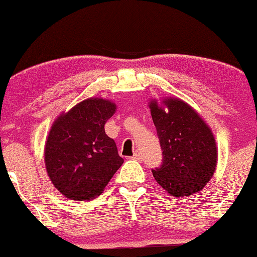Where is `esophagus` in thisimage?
Here are the masks:
<instances>
[{
  "label": "esophagus",
  "instance_id": "obj_1",
  "mask_svg": "<svg viewBox=\"0 0 257 257\" xmlns=\"http://www.w3.org/2000/svg\"><path fill=\"white\" fill-rule=\"evenodd\" d=\"M132 159H135V160H142V159H143V156H142V154H140L139 152H136L135 156L132 157Z\"/></svg>",
  "mask_w": 257,
  "mask_h": 257
}]
</instances>
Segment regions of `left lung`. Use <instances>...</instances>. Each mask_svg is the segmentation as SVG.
<instances>
[{
    "label": "left lung",
    "mask_w": 257,
    "mask_h": 257,
    "mask_svg": "<svg viewBox=\"0 0 257 257\" xmlns=\"http://www.w3.org/2000/svg\"><path fill=\"white\" fill-rule=\"evenodd\" d=\"M163 103L160 106L157 100L150 101L164 157L160 167L152 170L153 177L174 198L192 195L205 187L215 172V138L198 112L184 100L170 97Z\"/></svg>",
    "instance_id": "1"
}]
</instances>
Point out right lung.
<instances>
[{
  "instance_id": "right-lung-1",
  "label": "right lung",
  "mask_w": 257,
  "mask_h": 257,
  "mask_svg": "<svg viewBox=\"0 0 257 257\" xmlns=\"http://www.w3.org/2000/svg\"><path fill=\"white\" fill-rule=\"evenodd\" d=\"M114 112L111 100L89 98L52 124L45 143V167L52 184L66 198H97L124 163L104 128Z\"/></svg>"
}]
</instances>
